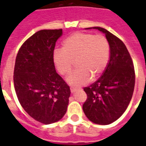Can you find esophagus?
<instances>
[{"instance_id":"34e87169","label":"esophagus","mask_w":146,"mask_h":146,"mask_svg":"<svg viewBox=\"0 0 146 146\" xmlns=\"http://www.w3.org/2000/svg\"><path fill=\"white\" fill-rule=\"evenodd\" d=\"M76 90H77V89H76V88H74V87H70V91H71V92H72V93L75 92Z\"/></svg>"}]
</instances>
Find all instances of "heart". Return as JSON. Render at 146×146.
<instances>
[{
    "label": "heart",
    "mask_w": 146,
    "mask_h": 146,
    "mask_svg": "<svg viewBox=\"0 0 146 146\" xmlns=\"http://www.w3.org/2000/svg\"><path fill=\"white\" fill-rule=\"evenodd\" d=\"M110 46L103 35L75 33L63 42L62 49H56L53 60L57 70L64 76L72 70L73 61L78 68L67 79L73 86H82L96 79L105 70L108 63Z\"/></svg>",
    "instance_id": "heart-1"
}]
</instances>
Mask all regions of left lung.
Masks as SVG:
<instances>
[{
    "label": "left lung",
    "mask_w": 146,
    "mask_h": 146,
    "mask_svg": "<svg viewBox=\"0 0 146 146\" xmlns=\"http://www.w3.org/2000/svg\"><path fill=\"white\" fill-rule=\"evenodd\" d=\"M93 29L105 34L110 46V59L101 77L83 89L87 99L82 110L94 123L108 125L117 120L127 110L133 94L135 70L124 43L105 29Z\"/></svg>",
    "instance_id": "left-lung-1"
}]
</instances>
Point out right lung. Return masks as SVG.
<instances>
[{
  "instance_id": "right-lung-1",
  "label": "right lung",
  "mask_w": 146,
  "mask_h": 146,
  "mask_svg": "<svg viewBox=\"0 0 146 146\" xmlns=\"http://www.w3.org/2000/svg\"><path fill=\"white\" fill-rule=\"evenodd\" d=\"M62 29L33 34L17 53L13 72L17 96L23 108L44 124L60 120L67 110L70 86L55 70L53 53Z\"/></svg>"
}]
</instances>
